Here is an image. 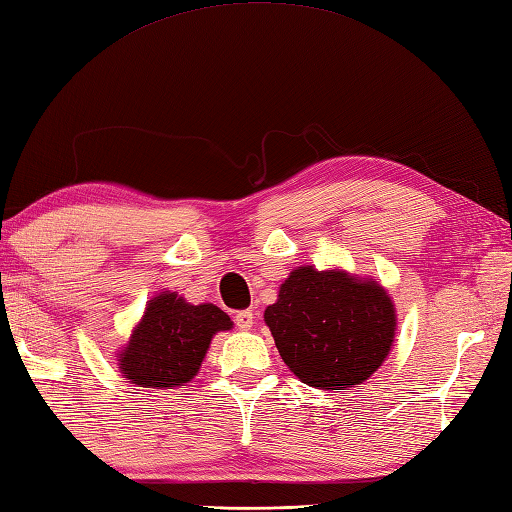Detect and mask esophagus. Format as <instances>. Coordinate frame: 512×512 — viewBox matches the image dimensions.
<instances>
[{"label":"esophagus","mask_w":512,"mask_h":512,"mask_svg":"<svg viewBox=\"0 0 512 512\" xmlns=\"http://www.w3.org/2000/svg\"><path fill=\"white\" fill-rule=\"evenodd\" d=\"M234 322H236V326H238V328H241V331H249V328L254 326V313H252V311H241V313H236Z\"/></svg>","instance_id":"esophagus-1"}]
</instances>
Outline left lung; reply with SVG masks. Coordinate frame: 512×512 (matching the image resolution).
I'll return each mask as SVG.
<instances>
[{"instance_id":"1","label":"left lung","mask_w":512,"mask_h":512,"mask_svg":"<svg viewBox=\"0 0 512 512\" xmlns=\"http://www.w3.org/2000/svg\"><path fill=\"white\" fill-rule=\"evenodd\" d=\"M265 324L302 383L344 390L366 381L388 357L396 311L377 280L306 265L282 282Z\"/></svg>"}]
</instances>
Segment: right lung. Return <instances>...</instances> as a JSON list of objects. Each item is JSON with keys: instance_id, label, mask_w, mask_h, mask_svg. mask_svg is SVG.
I'll return each instance as SVG.
<instances>
[{"instance_id": "right-lung-1", "label": "right lung", "mask_w": 512, "mask_h": 512, "mask_svg": "<svg viewBox=\"0 0 512 512\" xmlns=\"http://www.w3.org/2000/svg\"><path fill=\"white\" fill-rule=\"evenodd\" d=\"M230 328V315L219 306L190 304L175 291H162L146 304L129 344L120 350L122 377L140 388H179L195 379L212 337Z\"/></svg>"}]
</instances>
